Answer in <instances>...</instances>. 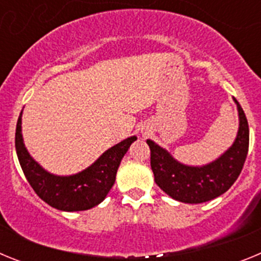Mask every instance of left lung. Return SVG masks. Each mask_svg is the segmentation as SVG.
Returning a JSON list of instances; mask_svg holds the SVG:
<instances>
[{
	"label": "left lung",
	"instance_id": "obj_1",
	"mask_svg": "<svg viewBox=\"0 0 261 261\" xmlns=\"http://www.w3.org/2000/svg\"><path fill=\"white\" fill-rule=\"evenodd\" d=\"M239 114V129L234 144L218 159L201 167L179 163L167 150L147 140L150 147V166L154 180L163 192L174 200L187 204L213 200L234 184L247 158L250 129L238 100L234 98Z\"/></svg>",
	"mask_w": 261,
	"mask_h": 261
}]
</instances>
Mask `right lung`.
Instances as JSON below:
<instances>
[{
  "mask_svg": "<svg viewBox=\"0 0 261 261\" xmlns=\"http://www.w3.org/2000/svg\"><path fill=\"white\" fill-rule=\"evenodd\" d=\"M22 112L15 130V150L23 174L36 195L52 208L64 212L87 211L100 204L112 188L120 162L136 136L108 149L89 168L71 176L49 174L35 162L24 147L22 138Z\"/></svg>",
  "mask_w": 261,
  "mask_h": 261,
  "instance_id": "1",
  "label": "right lung"
}]
</instances>
